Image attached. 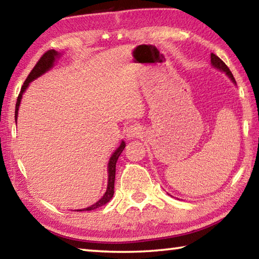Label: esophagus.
Listing matches in <instances>:
<instances>
[{"label":"esophagus","mask_w":259,"mask_h":259,"mask_svg":"<svg viewBox=\"0 0 259 259\" xmlns=\"http://www.w3.org/2000/svg\"><path fill=\"white\" fill-rule=\"evenodd\" d=\"M125 135L129 139L137 138V137H139L140 135H142V128H140V126L137 123L130 124L128 128L125 129Z\"/></svg>","instance_id":"1"}]
</instances>
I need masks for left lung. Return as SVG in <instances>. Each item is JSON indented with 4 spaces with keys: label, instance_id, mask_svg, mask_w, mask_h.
<instances>
[{
    "label": "left lung",
    "instance_id": "left-lung-1",
    "mask_svg": "<svg viewBox=\"0 0 259 259\" xmlns=\"http://www.w3.org/2000/svg\"><path fill=\"white\" fill-rule=\"evenodd\" d=\"M210 58H211V64H212L213 67H216L217 69H221L222 72H225V73L227 74V75H229V77L231 78V80H232V82L236 83V82H235V78H234V76H233V74L231 73L230 68L226 66V64L224 63V61H223L221 58H219L218 56H216L214 54L210 55Z\"/></svg>",
    "mask_w": 259,
    "mask_h": 259
}]
</instances>
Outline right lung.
<instances>
[{
	"mask_svg": "<svg viewBox=\"0 0 259 259\" xmlns=\"http://www.w3.org/2000/svg\"><path fill=\"white\" fill-rule=\"evenodd\" d=\"M59 54L57 51H55L54 49L52 50H48L45 55H43L40 60L37 61L36 65H35L34 68L30 71V73L28 74L27 78H26L23 87H21V90H20V94L18 96V98H17V103H16V111H15V119H16V123H17V116H18V108H19V105H20V100L21 97H23V94L25 93V90L27 89L28 84L32 81H34L35 78H37L38 76H41L42 74H45L47 71H49V69L54 66V63L56 58H58ZM125 147V143L122 142L121 145L117 147V150L113 153L111 159H109L108 162V184H107V190L105 192V194L102 199L99 201H97L95 204L91 205V207H88L85 209H81V210H77V211H90V210H95L97 208L103 207L104 204H106L107 202H109V200L113 198V194H114V182H115V166H116V161L119 159V156L121 155L122 151L124 150Z\"/></svg>",
	"mask_w": 259,
	"mask_h": 259,
	"instance_id": "1",
	"label": "right lung"
}]
</instances>
